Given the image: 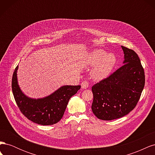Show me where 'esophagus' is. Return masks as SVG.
I'll return each mask as SVG.
<instances>
[{
	"label": "esophagus",
	"instance_id": "34e87169",
	"mask_svg": "<svg viewBox=\"0 0 155 155\" xmlns=\"http://www.w3.org/2000/svg\"><path fill=\"white\" fill-rule=\"evenodd\" d=\"M89 87V83L88 81H85L81 83V88L83 89H87Z\"/></svg>",
	"mask_w": 155,
	"mask_h": 155
}]
</instances>
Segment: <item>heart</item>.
<instances>
[{"instance_id":"heart-1","label":"heart","mask_w":155,"mask_h":155,"mask_svg":"<svg viewBox=\"0 0 155 155\" xmlns=\"http://www.w3.org/2000/svg\"><path fill=\"white\" fill-rule=\"evenodd\" d=\"M116 61V57L113 53L107 54L101 49L92 51L88 58L89 64L95 65L91 72L92 77L97 81L105 79L111 73Z\"/></svg>"}]
</instances>
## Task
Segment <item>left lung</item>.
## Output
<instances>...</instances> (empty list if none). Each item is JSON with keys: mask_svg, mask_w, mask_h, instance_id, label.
<instances>
[{"mask_svg": "<svg viewBox=\"0 0 155 155\" xmlns=\"http://www.w3.org/2000/svg\"><path fill=\"white\" fill-rule=\"evenodd\" d=\"M124 65L92 87L93 113L102 120L121 118L134 109L145 85L144 70L137 54L121 46Z\"/></svg>", "mask_w": 155, "mask_h": 155, "instance_id": "left-lung-1", "label": "left lung"}]
</instances>
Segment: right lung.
Wrapping results in <instances>:
<instances>
[{"label":"right lung","mask_w":155,"mask_h":155,"mask_svg":"<svg viewBox=\"0 0 155 155\" xmlns=\"http://www.w3.org/2000/svg\"><path fill=\"white\" fill-rule=\"evenodd\" d=\"M12 78V92L17 106L26 118L35 124L50 125L58 123L64 113L69 100L78 92L81 85H63L51 94L41 98H32L25 94L18 85L17 70Z\"/></svg>","instance_id":"right-lung-1"}]
</instances>
